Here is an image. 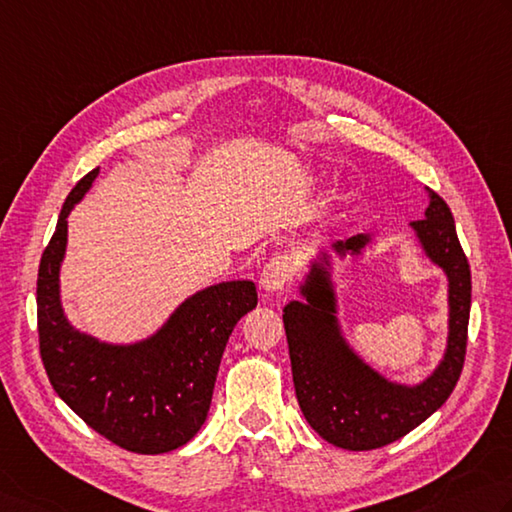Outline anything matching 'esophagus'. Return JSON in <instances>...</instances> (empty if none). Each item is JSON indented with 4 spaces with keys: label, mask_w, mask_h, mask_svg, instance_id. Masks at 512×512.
<instances>
[{
    "label": "esophagus",
    "mask_w": 512,
    "mask_h": 512,
    "mask_svg": "<svg viewBox=\"0 0 512 512\" xmlns=\"http://www.w3.org/2000/svg\"><path fill=\"white\" fill-rule=\"evenodd\" d=\"M295 275V262L286 255H277L262 270V279H259V288L266 295H279L288 286L290 279Z\"/></svg>",
    "instance_id": "1"
}]
</instances>
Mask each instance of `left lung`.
I'll list each match as a JSON object with an SVG mask.
<instances>
[{
    "mask_svg": "<svg viewBox=\"0 0 512 512\" xmlns=\"http://www.w3.org/2000/svg\"><path fill=\"white\" fill-rule=\"evenodd\" d=\"M424 219L410 224L430 264L448 279V335L433 373L417 384L397 382L370 366L348 342L339 319L335 259H359L377 237L359 233L310 257L299 299L284 306V328L299 408L328 444L373 450L397 442L442 408L462 375L470 315V266L455 219L435 190L426 188Z\"/></svg>",
    "mask_w": 512,
    "mask_h": 512,
    "instance_id": "1",
    "label": "left lung"
}]
</instances>
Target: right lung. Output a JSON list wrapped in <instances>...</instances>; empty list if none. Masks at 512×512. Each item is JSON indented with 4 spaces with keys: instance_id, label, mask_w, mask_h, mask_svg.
Listing matches in <instances>:
<instances>
[{
    "instance_id": "right-lung-1",
    "label": "right lung",
    "mask_w": 512,
    "mask_h": 512,
    "mask_svg": "<svg viewBox=\"0 0 512 512\" xmlns=\"http://www.w3.org/2000/svg\"><path fill=\"white\" fill-rule=\"evenodd\" d=\"M79 179L39 262V353L55 393L99 435L130 453L162 455L204 426L219 362L239 319L257 306L248 279L219 282L186 297L153 335L113 344L75 328L62 306L68 215L93 188Z\"/></svg>"
}]
</instances>
